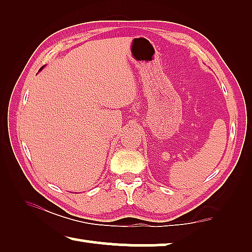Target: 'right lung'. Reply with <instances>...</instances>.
I'll use <instances>...</instances> for the list:
<instances>
[{
  "label": "right lung",
  "instance_id": "obj_1",
  "mask_svg": "<svg viewBox=\"0 0 252 252\" xmlns=\"http://www.w3.org/2000/svg\"><path fill=\"white\" fill-rule=\"evenodd\" d=\"M41 69H42V68H41Z\"/></svg>",
  "mask_w": 252,
  "mask_h": 252
}]
</instances>
